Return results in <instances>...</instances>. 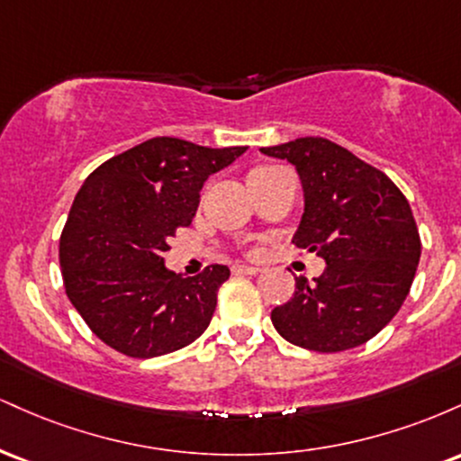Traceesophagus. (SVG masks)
Here are the masks:
<instances>
[{"label": "esophagus", "mask_w": 461, "mask_h": 461, "mask_svg": "<svg viewBox=\"0 0 461 461\" xmlns=\"http://www.w3.org/2000/svg\"><path fill=\"white\" fill-rule=\"evenodd\" d=\"M231 271L234 275H258L262 273L260 267H247V264H236V267H231Z\"/></svg>", "instance_id": "esophagus-1"}]
</instances>
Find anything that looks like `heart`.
Listing matches in <instances>:
<instances>
[{
  "instance_id": "heart-1",
  "label": "heart",
  "mask_w": 461,
  "mask_h": 461,
  "mask_svg": "<svg viewBox=\"0 0 461 461\" xmlns=\"http://www.w3.org/2000/svg\"><path fill=\"white\" fill-rule=\"evenodd\" d=\"M268 168H271V167H260V168H253L251 173H256V171H268Z\"/></svg>"
}]
</instances>
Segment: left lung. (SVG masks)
Returning <instances> with one entry per match:
<instances>
[{"label": "left lung", "mask_w": 461, "mask_h": 461, "mask_svg": "<svg viewBox=\"0 0 461 461\" xmlns=\"http://www.w3.org/2000/svg\"><path fill=\"white\" fill-rule=\"evenodd\" d=\"M260 151L297 168L305 205L293 242L325 260L314 282L294 279L293 299L271 312L275 330L310 351L364 345L394 319L414 282L420 236L410 203L385 173L327 139Z\"/></svg>", "instance_id": "obj_1"}]
</instances>
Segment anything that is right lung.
I'll list each match as a JSON object with an SVG mask.
<instances>
[{"label": "right lung", "instance_id": "obj_1", "mask_svg": "<svg viewBox=\"0 0 461 461\" xmlns=\"http://www.w3.org/2000/svg\"><path fill=\"white\" fill-rule=\"evenodd\" d=\"M247 147L158 136L110 158L82 184L60 236L67 297L95 336L130 357H158L208 330L230 268L168 271L164 251L193 223L205 179Z\"/></svg>", "mask_w": 461, "mask_h": 461}]
</instances>
